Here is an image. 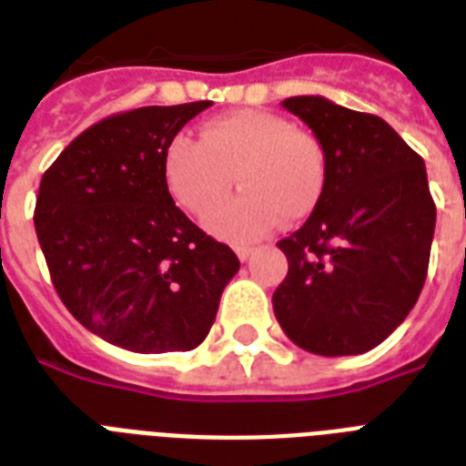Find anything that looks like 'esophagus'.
I'll use <instances>...</instances> for the list:
<instances>
[{
	"mask_svg": "<svg viewBox=\"0 0 466 466\" xmlns=\"http://www.w3.org/2000/svg\"><path fill=\"white\" fill-rule=\"evenodd\" d=\"M234 251H237V256H239L241 263L248 261V258L254 256V248H251V247H237V248H234Z\"/></svg>",
	"mask_w": 466,
	"mask_h": 466,
	"instance_id": "34e87169",
	"label": "esophagus"
}]
</instances>
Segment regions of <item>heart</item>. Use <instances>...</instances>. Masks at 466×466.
Here are the masks:
<instances>
[{
    "label": "heart",
    "instance_id": "1",
    "mask_svg": "<svg viewBox=\"0 0 466 466\" xmlns=\"http://www.w3.org/2000/svg\"><path fill=\"white\" fill-rule=\"evenodd\" d=\"M245 188L213 208L231 187L233 174ZM171 196L193 215H205L208 232L225 241H256L280 219L307 218L321 198L324 149L290 120L266 111H237L208 120L200 142L176 137L164 155Z\"/></svg>",
    "mask_w": 466,
    "mask_h": 466
}]
</instances>
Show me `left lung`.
<instances>
[{"instance_id": "1", "label": "left lung", "mask_w": 466, "mask_h": 466, "mask_svg": "<svg viewBox=\"0 0 466 466\" xmlns=\"http://www.w3.org/2000/svg\"><path fill=\"white\" fill-rule=\"evenodd\" d=\"M285 111L324 149L319 203L278 241L288 276L273 311L295 346L360 355L380 346L419 299L435 232L426 164L382 118L324 96H290Z\"/></svg>"}]
</instances>
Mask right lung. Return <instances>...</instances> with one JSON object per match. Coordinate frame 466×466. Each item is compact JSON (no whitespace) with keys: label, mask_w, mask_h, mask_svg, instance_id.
<instances>
[{"label":"right lung","mask_w":466,"mask_h":466,"mask_svg":"<svg viewBox=\"0 0 466 466\" xmlns=\"http://www.w3.org/2000/svg\"><path fill=\"white\" fill-rule=\"evenodd\" d=\"M210 101L145 106L84 130L43 174L35 234L72 317L133 353L193 350L239 258L168 193L164 155Z\"/></svg>","instance_id":"1"}]
</instances>
